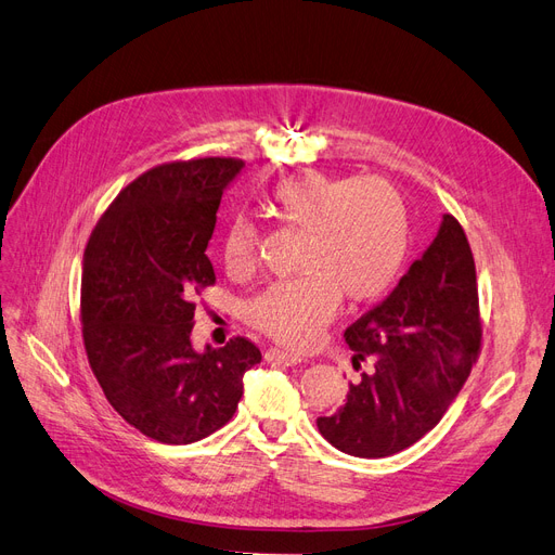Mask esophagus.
<instances>
[{
    "label": "esophagus",
    "instance_id": "34e87169",
    "mask_svg": "<svg viewBox=\"0 0 555 555\" xmlns=\"http://www.w3.org/2000/svg\"><path fill=\"white\" fill-rule=\"evenodd\" d=\"M264 360L270 364H285V366H295L301 362L299 354H293L288 350H281V348H270L264 352Z\"/></svg>",
    "mask_w": 555,
    "mask_h": 555
}]
</instances>
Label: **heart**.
Instances as JSON below:
<instances>
[{"label": "heart", "mask_w": 555, "mask_h": 555, "mask_svg": "<svg viewBox=\"0 0 555 555\" xmlns=\"http://www.w3.org/2000/svg\"><path fill=\"white\" fill-rule=\"evenodd\" d=\"M267 209L285 228L304 232L295 281L274 283L246 304L244 315L276 341L304 348L338 309V293L352 304L383 297L397 283L410 251V209L403 193L383 177L301 170L267 191ZM230 274L254 272L258 232L237 217L223 232Z\"/></svg>", "instance_id": "1"}]
</instances>
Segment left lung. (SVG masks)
<instances>
[{
    "instance_id": "8db88e82",
    "label": "left lung",
    "mask_w": 555,
    "mask_h": 555,
    "mask_svg": "<svg viewBox=\"0 0 555 555\" xmlns=\"http://www.w3.org/2000/svg\"><path fill=\"white\" fill-rule=\"evenodd\" d=\"M344 338L360 378L336 413L318 417V431L350 456L408 450L442 420L481 352L475 258L452 214L391 295Z\"/></svg>"
}]
</instances>
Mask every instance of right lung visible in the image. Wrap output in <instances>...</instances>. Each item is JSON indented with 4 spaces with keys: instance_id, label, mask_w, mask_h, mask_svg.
I'll return each instance as SVG.
<instances>
[{
    "instance_id": "right-lung-1",
    "label": "right lung",
    "mask_w": 555,
    "mask_h": 555,
    "mask_svg": "<svg viewBox=\"0 0 555 555\" xmlns=\"http://www.w3.org/2000/svg\"><path fill=\"white\" fill-rule=\"evenodd\" d=\"M244 160L205 156L150 168L124 186L89 235L80 323L105 399L140 434L198 442L235 415L260 348L235 336L191 346L195 295L217 283L207 244L223 189Z\"/></svg>"
}]
</instances>
